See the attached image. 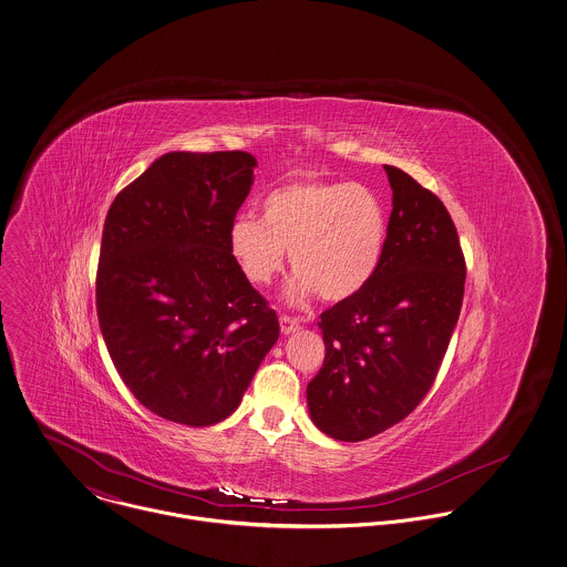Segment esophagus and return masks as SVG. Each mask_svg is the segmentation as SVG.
Here are the masks:
<instances>
[{"instance_id":"esophagus-1","label":"esophagus","mask_w":567,"mask_h":567,"mask_svg":"<svg viewBox=\"0 0 567 567\" xmlns=\"http://www.w3.org/2000/svg\"><path fill=\"white\" fill-rule=\"evenodd\" d=\"M296 330H300V319H296L291 315H282L280 317V332L282 334H293Z\"/></svg>"}]
</instances>
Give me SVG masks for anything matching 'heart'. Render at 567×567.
<instances>
[{"instance_id":"heart-1","label":"heart","mask_w":567,"mask_h":567,"mask_svg":"<svg viewBox=\"0 0 567 567\" xmlns=\"http://www.w3.org/2000/svg\"><path fill=\"white\" fill-rule=\"evenodd\" d=\"M386 217L374 190L357 183L296 181L265 195L260 219L239 215L228 248L254 287H267L285 267L296 269L287 300L300 305L315 291L328 302L359 293L377 274Z\"/></svg>"}]
</instances>
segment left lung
I'll return each mask as SVG.
<instances>
[{
    "mask_svg": "<svg viewBox=\"0 0 567 567\" xmlns=\"http://www.w3.org/2000/svg\"><path fill=\"white\" fill-rule=\"evenodd\" d=\"M384 172L393 210L377 274L317 323L326 357L307 402L332 440H370L424 400L463 305L465 258L447 208L402 169Z\"/></svg>",
    "mask_w": 567,
    "mask_h": 567,
    "instance_id": "1",
    "label": "left lung"
}]
</instances>
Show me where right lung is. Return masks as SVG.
Wrapping results in <instances>:
<instances>
[{"instance_id":"add662e5","label":"right lung","mask_w":567,"mask_h":567,"mask_svg":"<svg viewBox=\"0 0 567 567\" xmlns=\"http://www.w3.org/2000/svg\"><path fill=\"white\" fill-rule=\"evenodd\" d=\"M254 167L239 150L163 154L104 221L95 282L104 343L132 395L176 424L226 420L280 334L228 248Z\"/></svg>"}]
</instances>
